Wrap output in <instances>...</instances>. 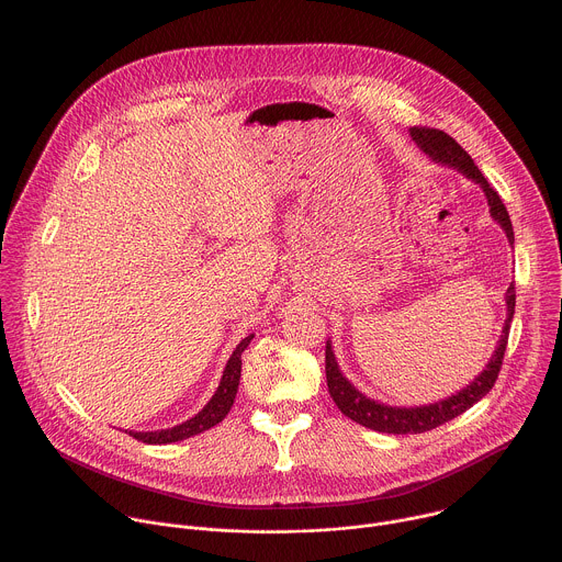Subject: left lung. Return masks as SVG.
<instances>
[{
    "instance_id": "obj_1",
    "label": "left lung",
    "mask_w": 562,
    "mask_h": 562,
    "mask_svg": "<svg viewBox=\"0 0 562 562\" xmlns=\"http://www.w3.org/2000/svg\"><path fill=\"white\" fill-rule=\"evenodd\" d=\"M409 135L418 144V148L425 155L431 157V161L460 170L467 179L475 181L484 190V194L488 199L491 216L502 225V229L508 236V243L515 245V232H513L508 210H506L504 201L499 199V194L491 188V183L486 181L482 170L475 166L471 155L451 135H447L440 128L412 126ZM515 302H517V293H515V284H510L508 291H506L508 315H506V322H504V330H502L497 348H495L491 361L486 363V368L482 370V374H477L471 381V385L456 392L453 396H449L445 401H438V403H431V405H423V407H392V405L372 401L366 394H361L341 374L337 357L333 352V344L328 339L326 341V381H328V392H330L335 405L350 420H355V423H359L368 429H374V431H381V434H394V436L425 434V431H431V429L458 418L460 414L471 409L475 403H480L493 390V385L499 376L504 352H506V346H508L510 324H513V317H515Z\"/></svg>"
}]
</instances>
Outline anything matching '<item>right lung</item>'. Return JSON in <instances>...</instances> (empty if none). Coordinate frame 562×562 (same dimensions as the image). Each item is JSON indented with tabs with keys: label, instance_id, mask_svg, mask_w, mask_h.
I'll list each match as a JSON object with an SVG mask.
<instances>
[{
	"label": "right lung",
	"instance_id": "add662e5",
	"mask_svg": "<svg viewBox=\"0 0 562 562\" xmlns=\"http://www.w3.org/2000/svg\"><path fill=\"white\" fill-rule=\"evenodd\" d=\"M254 335L245 337L236 350L232 352L225 370H223V376H221V383L214 392V396L210 398V403L190 420L177 425V427H170V429H159V431H128V436H133L135 440H142L146 445H170V442H179V440H186V438H192L196 434H203L207 429H212L214 425H218L232 409L234 405V398H236V392H238V383H240V355L245 352V348L251 344Z\"/></svg>",
	"mask_w": 562,
	"mask_h": 562
}]
</instances>
